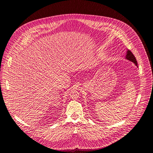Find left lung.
Masks as SVG:
<instances>
[{
  "label": "left lung",
  "mask_w": 153,
  "mask_h": 153,
  "mask_svg": "<svg viewBox=\"0 0 153 153\" xmlns=\"http://www.w3.org/2000/svg\"><path fill=\"white\" fill-rule=\"evenodd\" d=\"M126 58H127V59H128L129 61H130L131 62H133L135 64V65L138 66V63H137V61L136 60V58L130 51L128 50L127 52Z\"/></svg>",
  "instance_id": "left-lung-1"
}]
</instances>
